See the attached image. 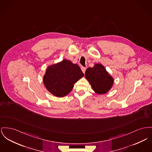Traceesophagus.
<instances>
[{"instance_id":"obj_1","label":"esophagus","mask_w":152,"mask_h":152,"mask_svg":"<svg viewBox=\"0 0 152 152\" xmlns=\"http://www.w3.org/2000/svg\"><path fill=\"white\" fill-rule=\"evenodd\" d=\"M81 71H82V72L84 73H85V72H86V68L85 67H81Z\"/></svg>"}]
</instances>
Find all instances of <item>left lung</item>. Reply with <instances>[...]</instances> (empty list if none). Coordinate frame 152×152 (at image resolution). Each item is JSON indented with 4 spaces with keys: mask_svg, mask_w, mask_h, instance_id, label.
Here are the masks:
<instances>
[{
    "mask_svg": "<svg viewBox=\"0 0 152 152\" xmlns=\"http://www.w3.org/2000/svg\"><path fill=\"white\" fill-rule=\"evenodd\" d=\"M85 77L93 90L98 94L107 93L114 84L113 77L101 64H96L92 68H88L85 73Z\"/></svg>",
    "mask_w": 152,
    "mask_h": 152,
    "instance_id": "obj_1",
    "label": "left lung"
}]
</instances>
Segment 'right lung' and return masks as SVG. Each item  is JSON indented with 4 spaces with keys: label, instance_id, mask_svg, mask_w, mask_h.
Here are the masks:
<instances>
[{
    "label": "right lung",
    "instance_id": "1",
    "mask_svg": "<svg viewBox=\"0 0 152 152\" xmlns=\"http://www.w3.org/2000/svg\"><path fill=\"white\" fill-rule=\"evenodd\" d=\"M83 76L84 73L77 64L65 59L48 67L43 81L49 92L61 98L70 93L74 84Z\"/></svg>",
    "mask_w": 152,
    "mask_h": 152
}]
</instances>
